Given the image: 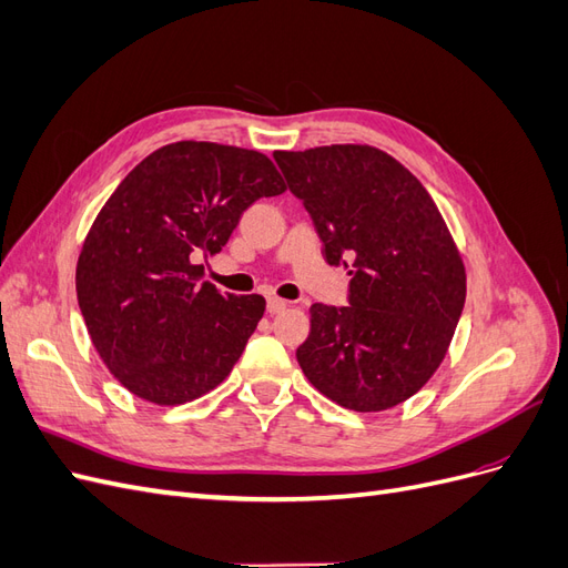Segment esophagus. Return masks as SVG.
I'll return each instance as SVG.
<instances>
[{
	"mask_svg": "<svg viewBox=\"0 0 568 568\" xmlns=\"http://www.w3.org/2000/svg\"><path fill=\"white\" fill-rule=\"evenodd\" d=\"M286 301H282V298H277V296H272V298H267V313L270 315H277V313H282V311H286Z\"/></svg>",
	"mask_w": 568,
	"mask_h": 568,
	"instance_id": "obj_1",
	"label": "esophagus"
}]
</instances>
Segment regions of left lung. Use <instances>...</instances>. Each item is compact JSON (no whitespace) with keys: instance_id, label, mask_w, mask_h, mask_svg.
I'll return each instance as SVG.
<instances>
[{"instance_id":"obj_1","label":"left lung","mask_w":568,"mask_h":568,"mask_svg":"<svg viewBox=\"0 0 568 568\" xmlns=\"http://www.w3.org/2000/svg\"><path fill=\"white\" fill-rule=\"evenodd\" d=\"M311 213L329 265L353 274L346 307L315 303L296 351L322 395L355 412L412 398L440 367L467 298V272L434 199L369 144L274 151Z\"/></svg>"}]
</instances>
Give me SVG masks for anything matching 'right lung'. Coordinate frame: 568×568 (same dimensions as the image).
<instances>
[{"mask_svg":"<svg viewBox=\"0 0 568 568\" xmlns=\"http://www.w3.org/2000/svg\"><path fill=\"white\" fill-rule=\"evenodd\" d=\"M282 192L265 153L186 140L149 153L99 211L78 257V303L99 357L136 398L182 405L227 379L265 298L220 294L201 261L251 203Z\"/></svg>","mask_w":568,"mask_h":568,"instance_id":"right-lung-1","label":"right lung"}]
</instances>
